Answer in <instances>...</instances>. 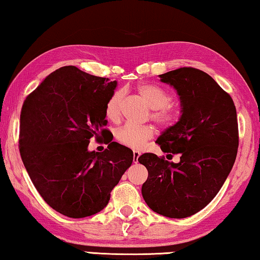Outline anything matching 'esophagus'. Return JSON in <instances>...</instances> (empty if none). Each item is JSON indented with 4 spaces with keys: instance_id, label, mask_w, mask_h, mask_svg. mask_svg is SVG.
<instances>
[{
    "instance_id": "1",
    "label": "esophagus",
    "mask_w": 260,
    "mask_h": 260,
    "mask_svg": "<svg viewBox=\"0 0 260 260\" xmlns=\"http://www.w3.org/2000/svg\"><path fill=\"white\" fill-rule=\"evenodd\" d=\"M141 157V152L139 151H134V161L138 162V159Z\"/></svg>"
}]
</instances>
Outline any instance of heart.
Masks as SVG:
<instances>
[{
	"label": "heart",
	"instance_id": "obj_1",
	"mask_svg": "<svg viewBox=\"0 0 260 260\" xmlns=\"http://www.w3.org/2000/svg\"><path fill=\"white\" fill-rule=\"evenodd\" d=\"M136 90L146 105L152 109L151 117L159 125L162 127H172L179 122L181 116L180 109L170 102L171 95L165 89L154 85L143 83V85H139ZM122 98V91L116 90L108 99L105 114L107 119H109L110 122L116 123L121 118ZM154 134L155 127L152 124H124L118 127L115 136L123 145L133 147V149H142L146 142L153 137Z\"/></svg>",
	"mask_w": 260,
	"mask_h": 260
}]
</instances>
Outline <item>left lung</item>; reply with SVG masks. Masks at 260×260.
<instances>
[{"instance_id":"1","label":"left lung","mask_w":260,"mask_h":260,"mask_svg":"<svg viewBox=\"0 0 260 260\" xmlns=\"http://www.w3.org/2000/svg\"><path fill=\"white\" fill-rule=\"evenodd\" d=\"M159 77L177 89L182 115L155 143L170 157L180 155V161L142 154L138 161L149 172L142 195L155 213L185 218L216 197L233 169L239 141L236 107L203 71L180 67Z\"/></svg>"}]
</instances>
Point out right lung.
Here are the masks:
<instances>
[{
	"mask_svg": "<svg viewBox=\"0 0 260 260\" xmlns=\"http://www.w3.org/2000/svg\"><path fill=\"white\" fill-rule=\"evenodd\" d=\"M116 81L61 67L24 100L19 153L47 205L67 217L101 211L134 160L129 147L108 138L103 152H89L90 138L108 134L105 108Z\"/></svg>",
	"mask_w": 260,
	"mask_h": 260,
	"instance_id": "right-lung-1",
	"label": "right lung"
}]
</instances>
